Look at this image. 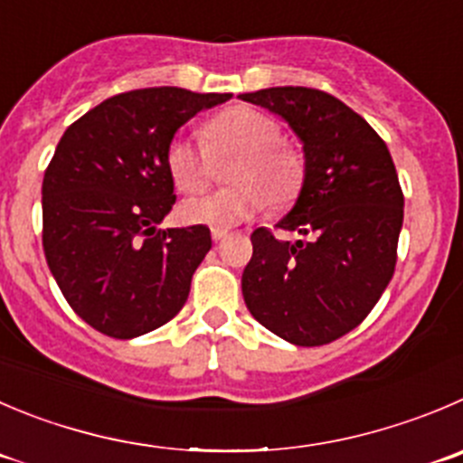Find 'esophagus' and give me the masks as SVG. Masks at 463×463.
I'll list each match as a JSON object with an SVG mask.
<instances>
[{"mask_svg": "<svg viewBox=\"0 0 463 463\" xmlns=\"http://www.w3.org/2000/svg\"><path fill=\"white\" fill-rule=\"evenodd\" d=\"M229 236V232L227 229H213V232H211V239L215 241V243H220V241H224Z\"/></svg>", "mask_w": 463, "mask_h": 463, "instance_id": "1", "label": "esophagus"}]
</instances>
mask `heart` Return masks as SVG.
Wrapping results in <instances>:
<instances>
[{"mask_svg": "<svg viewBox=\"0 0 463 463\" xmlns=\"http://www.w3.org/2000/svg\"><path fill=\"white\" fill-rule=\"evenodd\" d=\"M206 146L195 136L182 134L168 147V170L179 191L197 193L211 182L213 156L241 154L229 179L234 188L206 193L182 204V218L211 229H232L266 206L288 204L305 179V163L295 149L281 145V127L275 118L250 107L229 109L206 125Z\"/></svg>", "mask_w": 463, "mask_h": 463, "instance_id": "1", "label": "heart"}]
</instances>
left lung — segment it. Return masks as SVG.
I'll return each mask as SVG.
<instances>
[{
    "instance_id": "left-lung-1",
    "label": "left lung",
    "mask_w": 463,
    "mask_h": 463,
    "mask_svg": "<svg viewBox=\"0 0 463 463\" xmlns=\"http://www.w3.org/2000/svg\"><path fill=\"white\" fill-rule=\"evenodd\" d=\"M268 109L302 143L305 179L277 222L300 241L252 232L243 270L250 314L293 345H325L371 314L395 270L404 197L384 140L323 90L263 88L241 95Z\"/></svg>"
}]
</instances>
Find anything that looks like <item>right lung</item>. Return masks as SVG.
<instances>
[{
    "label": "right lung",
    "mask_w": 463,
    "mask_h": 463,
    "mask_svg": "<svg viewBox=\"0 0 463 463\" xmlns=\"http://www.w3.org/2000/svg\"><path fill=\"white\" fill-rule=\"evenodd\" d=\"M232 92L161 86L109 97L65 129L43 179V248L68 305L97 332L136 338L188 300L209 227L158 229L175 204L168 147Z\"/></svg>",
    "instance_id": "obj_1"
}]
</instances>
